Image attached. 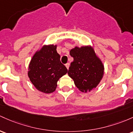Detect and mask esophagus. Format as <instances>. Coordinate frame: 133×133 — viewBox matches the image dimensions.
Returning <instances> with one entry per match:
<instances>
[{
    "instance_id": "34e87169",
    "label": "esophagus",
    "mask_w": 133,
    "mask_h": 133,
    "mask_svg": "<svg viewBox=\"0 0 133 133\" xmlns=\"http://www.w3.org/2000/svg\"><path fill=\"white\" fill-rule=\"evenodd\" d=\"M65 67H66L67 69H69V68L70 64H69V63H67V64H65Z\"/></svg>"
}]
</instances>
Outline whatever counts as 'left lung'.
Instances as JSON below:
<instances>
[{"mask_svg": "<svg viewBox=\"0 0 133 133\" xmlns=\"http://www.w3.org/2000/svg\"><path fill=\"white\" fill-rule=\"evenodd\" d=\"M74 61L68 74L73 79L76 87L87 93L96 88L103 78L104 66L91 46H75L70 50Z\"/></svg>", "mask_w": 133, "mask_h": 133, "instance_id": "obj_1", "label": "left lung"}]
</instances>
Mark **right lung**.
Segmentation results:
<instances>
[{"mask_svg": "<svg viewBox=\"0 0 133 133\" xmlns=\"http://www.w3.org/2000/svg\"><path fill=\"white\" fill-rule=\"evenodd\" d=\"M56 49L57 45H44L36 52L29 64L30 81L38 90L45 93L54 92L58 80L68 72Z\"/></svg>", "mask_w": 133, "mask_h": 133, "instance_id": "right-lung-1", "label": "right lung"}]
</instances>
